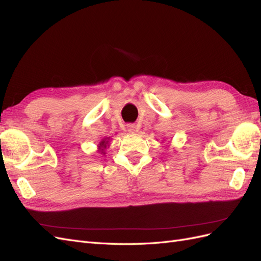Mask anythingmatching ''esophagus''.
<instances>
[{"label":"esophagus","instance_id":"1","mask_svg":"<svg viewBox=\"0 0 261 261\" xmlns=\"http://www.w3.org/2000/svg\"><path fill=\"white\" fill-rule=\"evenodd\" d=\"M127 130L129 133H135V132H137V126L135 124H128L127 125Z\"/></svg>","mask_w":261,"mask_h":261}]
</instances>
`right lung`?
Masks as SVG:
<instances>
[{
  "mask_svg": "<svg viewBox=\"0 0 261 261\" xmlns=\"http://www.w3.org/2000/svg\"><path fill=\"white\" fill-rule=\"evenodd\" d=\"M108 144V141L105 139V140H102L101 141V143H100V145H99V148H101V147H103V148H106V145ZM102 150H103V149H102Z\"/></svg>",
  "mask_w": 261,
  "mask_h": 261,
  "instance_id": "obj_1",
  "label": "right lung"
}]
</instances>
